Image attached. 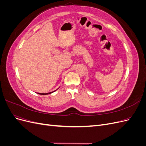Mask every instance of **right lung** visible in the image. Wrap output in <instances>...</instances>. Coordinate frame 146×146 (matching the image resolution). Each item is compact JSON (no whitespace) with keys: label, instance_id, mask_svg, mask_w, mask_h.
<instances>
[{"label":"right lung","instance_id":"1","mask_svg":"<svg viewBox=\"0 0 146 146\" xmlns=\"http://www.w3.org/2000/svg\"><path fill=\"white\" fill-rule=\"evenodd\" d=\"M57 89V90H58ZM56 91V90H55ZM54 91H52V92H47V93H38V94H41V95H46V94H51V93H52V92H54Z\"/></svg>","mask_w":146,"mask_h":146}]
</instances>
